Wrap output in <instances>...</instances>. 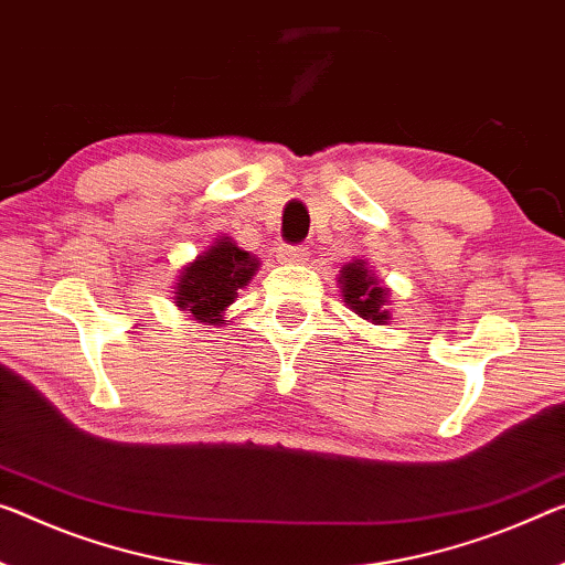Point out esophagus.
<instances>
[{"label":"esophagus","mask_w":565,"mask_h":565,"mask_svg":"<svg viewBox=\"0 0 565 565\" xmlns=\"http://www.w3.org/2000/svg\"><path fill=\"white\" fill-rule=\"evenodd\" d=\"M308 247L306 245H295V247H280V263H285V265H300V263H306L308 259Z\"/></svg>","instance_id":"1"}]
</instances>
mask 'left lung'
I'll use <instances>...</instances> for the list:
<instances>
[{
  "instance_id": "left-lung-1",
  "label": "left lung",
  "mask_w": 565,
  "mask_h": 565,
  "mask_svg": "<svg viewBox=\"0 0 565 565\" xmlns=\"http://www.w3.org/2000/svg\"><path fill=\"white\" fill-rule=\"evenodd\" d=\"M338 285H341L343 302L349 306L355 316L369 320L373 326H386L392 320V310H388V295L392 290L384 288L381 280L373 273V267L363 257H353L338 270Z\"/></svg>"
}]
</instances>
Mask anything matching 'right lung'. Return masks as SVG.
I'll return each mask as SVG.
<instances>
[{"instance_id":"obj_1","label":"right lung","mask_w":565,"mask_h":565,"mask_svg":"<svg viewBox=\"0 0 565 565\" xmlns=\"http://www.w3.org/2000/svg\"><path fill=\"white\" fill-rule=\"evenodd\" d=\"M259 257L237 247L232 237H216L192 263L179 270L173 302L179 310L204 326H227L224 312L237 300V292L257 275Z\"/></svg>"}]
</instances>
